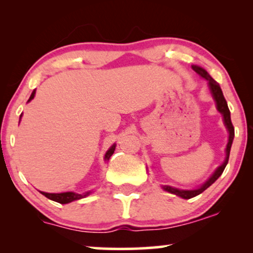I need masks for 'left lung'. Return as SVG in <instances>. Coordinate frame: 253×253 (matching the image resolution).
<instances>
[{
  "label": "left lung",
  "instance_id": "1",
  "mask_svg": "<svg viewBox=\"0 0 253 253\" xmlns=\"http://www.w3.org/2000/svg\"><path fill=\"white\" fill-rule=\"evenodd\" d=\"M192 69L200 76V77L206 79V81L209 82V87H210L211 94H212L214 101H215L217 112H219L223 117V123H224V126H226V129L228 130V133H229V138H228V144L226 146V158H224L223 164L219 166V167L215 169V171L211 175V177L207 179V181L204 183L203 185H200L199 188L192 189V190H182V189L174 188V186H170V185H162V189H164L165 191L170 192V193H172V195L181 197V198H183V199H190V198H192V197L200 195V193L205 191L209 186L212 185L213 183L220 177L221 174H222L224 170V168H226L228 160H229L231 144H233L234 136H235V130H234L233 123H231V120H230L229 108H228L227 101H226V99H224L222 91H221L220 85L217 84V83L214 81L212 77H211L210 74L205 70V69L199 67V65H192Z\"/></svg>",
  "mask_w": 253,
  "mask_h": 253
}]
</instances>
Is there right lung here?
<instances>
[{
	"instance_id": "1",
	"label": "right lung",
	"mask_w": 253,
	"mask_h": 253,
	"mask_svg": "<svg viewBox=\"0 0 253 253\" xmlns=\"http://www.w3.org/2000/svg\"><path fill=\"white\" fill-rule=\"evenodd\" d=\"M34 95H36V89L32 92V94H31L30 99L27 100V102H30L31 100L34 98ZM23 114L20 115V119H22ZM19 119V121H20ZM115 147H116V144L112 145V146L109 147V150L106 152L105 154V161H108L110 157H112L114 151H115ZM41 193L44 197H47L48 199L50 200H54V202L56 203H60V204H69L71 202H74V200H78V199H82V198H85V197H87L88 195H91L92 191H87V192H83V193H76L74 191H68V192H61V193H48V192H43V191H40Z\"/></svg>"
}]
</instances>
